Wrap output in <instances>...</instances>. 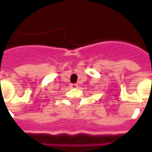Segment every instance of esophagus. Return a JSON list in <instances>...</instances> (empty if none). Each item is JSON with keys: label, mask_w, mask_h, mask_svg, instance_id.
<instances>
[{"label": "esophagus", "mask_w": 152, "mask_h": 152, "mask_svg": "<svg viewBox=\"0 0 152 152\" xmlns=\"http://www.w3.org/2000/svg\"><path fill=\"white\" fill-rule=\"evenodd\" d=\"M70 88L75 89V88H78V85H77L76 83H71V84H70Z\"/></svg>", "instance_id": "obj_1"}]
</instances>
